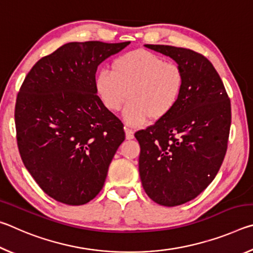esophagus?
<instances>
[{"mask_svg":"<svg viewBox=\"0 0 253 253\" xmlns=\"http://www.w3.org/2000/svg\"><path fill=\"white\" fill-rule=\"evenodd\" d=\"M125 134H126V139L134 138V131L129 129V128H125Z\"/></svg>","mask_w":253,"mask_h":253,"instance_id":"esophagus-1","label":"esophagus"}]
</instances>
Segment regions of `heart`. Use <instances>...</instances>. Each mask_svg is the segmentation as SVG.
<instances>
[{
  "label": "heart",
  "mask_w": 253,
  "mask_h": 253,
  "mask_svg": "<svg viewBox=\"0 0 253 253\" xmlns=\"http://www.w3.org/2000/svg\"><path fill=\"white\" fill-rule=\"evenodd\" d=\"M183 88L181 68L144 49L119 55L111 71L101 69L95 77L96 92L108 110L118 111L128 95L123 118L132 127L165 118L178 104Z\"/></svg>",
  "instance_id": "1"
}]
</instances>
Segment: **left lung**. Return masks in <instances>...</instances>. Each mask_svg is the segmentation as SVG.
I'll list each match as a JSON object with an SVG mask.
<instances>
[{
  "label": "left lung",
  "mask_w": 253,
  "mask_h": 253,
  "mask_svg": "<svg viewBox=\"0 0 253 253\" xmlns=\"http://www.w3.org/2000/svg\"><path fill=\"white\" fill-rule=\"evenodd\" d=\"M145 46L172 58L184 75L176 107L135 134L145 192L154 202L176 207L202 193L219 172L228 147L231 104L219 74L202 54L172 45Z\"/></svg>",
  "instance_id": "8db88e82"
}]
</instances>
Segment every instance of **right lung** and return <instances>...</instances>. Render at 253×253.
<instances>
[{
    "instance_id": "right-lung-1",
    "label": "right lung",
    "mask_w": 253,
    "mask_h": 253,
    "mask_svg": "<svg viewBox=\"0 0 253 253\" xmlns=\"http://www.w3.org/2000/svg\"><path fill=\"white\" fill-rule=\"evenodd\" d=\"M129 43L69 42L40 59L21 85L14 113L20 155L58 202L95 198L125 140L122 122L97 96L95 77L102 61Z\"/></svg>"
}]
</instances>
